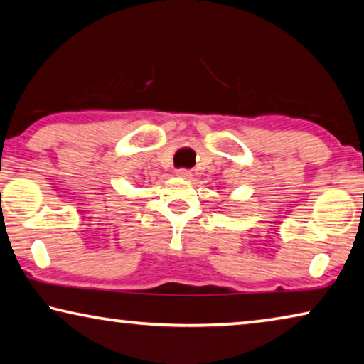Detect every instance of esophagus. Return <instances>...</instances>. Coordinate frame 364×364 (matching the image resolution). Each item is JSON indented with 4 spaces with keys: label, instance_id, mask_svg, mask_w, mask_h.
<instances>
[{
    "label": "esophagus",
    "instance_id": "esophagus-1",
    "mask_svg": "<svg viewBox=\"0 0 364 364\" xmlns=\"http://www.w3.org/2000/svg\"><path fill=\"white\" fill-rule=\"evenodd\" d=\"M175 173H176V176L183 178V180H188V178L193 176V173H191V170H188V168H178Z\"/></svg>",
    "mask_w": 364,
    "mask_h": 364
}]
</instances>
